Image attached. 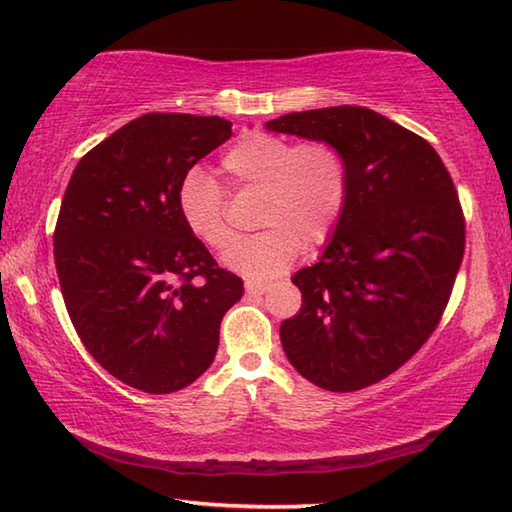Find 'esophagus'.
Here are the masks:
<instances>
[{"label":"esophagus","mask_w":512,"mask_h":512,"mask_svg":"<svg viewBox=\"0 0 512 512\" xmlns=\"http://www.w3.org/2000/svg\"><path fill=\"white\" fill-rule=\"evenodd\" d=\"M271 289V284H264V282H246V293H253V296H262Z\"/></svg>","instance_id":"34e87169"}]
</instances>
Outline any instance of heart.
Returning a JSON list of instances; mask_svg holds the SVG:
<instances>
[{"mask_svg": "<svg viewBox=\"0 0 512 512\" xmlns=\"http://www.w3.org/2000/svg\"><path fill=\"white\" fill-rule=\"evenodd\" d=\"M223 171L241 192L262 194L255 237L235 241L221 255L225 268L253 280H268L293 264L300 248H318L334 235L350 194V169L332 142H291L268 133H248L223 155ZM180 219L207 248L230 244L225 196L203 169H189L176 194Z\"/></svg>", "mask_w": 512, "mask_h": 512, "instance_id": "b5f03b06", "label": "heart"}]
</instances>
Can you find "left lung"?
Masks as SVG:
<instances>
[{
    "mask_svg": "<svg viewBox=\"0 0 512 512\" xmlns=\"http://www.w3.org/2000/svg\"><path fill=\"white\" fill-rule=\"evenodd\" d=\"M266 128L332 142L350 169L339 228L291 277L302 307L280 327L284 354L325 391L377 384L422 348L447 307L465 250L452 176L427 140L363 106L289 112Z\"/></svg>",
    "mask_w": 512,
    "mask_h": 512,
    "instance_id": "left-lung-1",
    "label": "left lung"
}]
</instances>
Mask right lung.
<instances>
[{
  "mask_svg": "<svg viewBox=\"0 0 512 512\" xmlns=\"http://www.w3.org/2000/svg\"><path fill=\"white\" fill-rule=\"evenodd\" d=\"M230 135L221 117L149 112L85 153L65 189L54 257L67 314L92 357L137 391L201 377L244 296L176 203L185 173Z\"/></svg>",
  "mask_w": 512,
  "mask_h": 512,
  "instance_id": "right-lung-1",
  "label": "right lung"
}]
</instances>
